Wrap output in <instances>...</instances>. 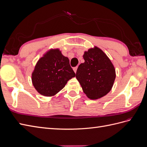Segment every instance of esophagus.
Wrapping results in <instances>:
<instances>
[{
  "mask_svg": "<svg viewBox=\"0 0 147 147\" xmlns=\"http://www.w3.org/2000/svg\"><path fill=\"white\" fill-rule=\"evenodd\" d=\"M77 68H78V67H74L73 70H74V72H75V73H76V72H77Z\"/></svg>",
  "mask_w": 147,
  "mask_h": 147,
  "instance_id": "1",
  "label": "esophagus"
}]
</instances>
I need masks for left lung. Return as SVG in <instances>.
<instances>
[{
  "mask_svg": "<svg viewBox=\"0 0 147 147\" xmlns=\"http://www.w3.org/2000/svg\"><path fill=\"white\" fill-rule=\"evenodd\" d=\"M83 57L84 63L79 65L76 78L88 98L99 99L108 94L113 87L116 78L114 65L97 47L84 51Z\"/></svg>",
  "mask_w": 147,
  "mask_h": 147,
  "instance_id": "obj_1",
  "label": "left lung"
}]
</instances>
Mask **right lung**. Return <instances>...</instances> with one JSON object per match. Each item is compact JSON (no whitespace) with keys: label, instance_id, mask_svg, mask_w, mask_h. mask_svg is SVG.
<instances>
[{"label":"right lung","instance_id":"add662e5","mask_svg":"<svg viewBox=\"0 0 147 147\" xmlns=\"http://www.w3.org/2000/svg\"><path fill=\"white\" fill-rule=\"evenodd\" d=\"M74 77L68 57L63 56L59 48L50 49L37 61L32 73V82L39 94L51 97Z\"/></svg>","mask_w":147,"mask_h":147}]
</instances>
